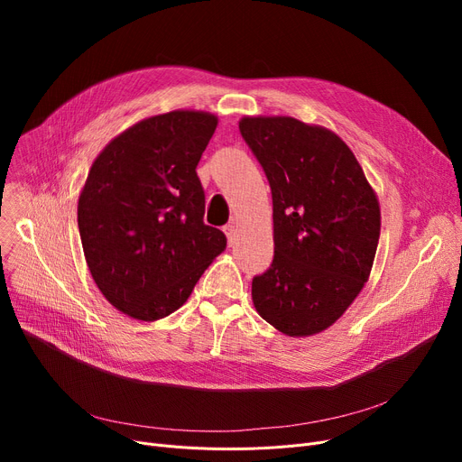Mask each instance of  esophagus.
<instances>
[{
  "label": "esophagus",
  "mask_w": 462,
  "mask_h": 462,
  "mask_svg": "<svg viewBox=\"0 0 462 462\" xmlns=\"http://www.w3.org/2000/svg\"><path fill=\"white\" fill-rule=\"evenodd\" d=\"M225 234H226V237H228V244L232 245L234 241H236V237H237V226H236V225H226V226H225Z\"/></svg>",
  "instance_id": "esophagus-1"
}]
</instances>
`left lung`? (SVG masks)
<instances>
[{
  "instance_id": "left-lung-1",
  "label": "left lung",
  "mask_w": 462,
  "mask_h": 462,
  "mask_svg": "<svg viewBox=\"0 0 462 462\" xmlns=\"http://www.w3.org/2000/svg\"><path fill=\"white\" fill-rule=\"evenodd\" d=\"M241 136L272 187L275 256L253 279L260 317L310 337L343 317L369 281L380 204L345 140L290 116H244Z\"/></svg>"
}]
</instances>
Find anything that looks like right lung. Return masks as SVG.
Listing matches in <instances>:
<instances>
[{"label": "right lung", "mask_w": 462, "mask_h": 462, "mask_svg": "<svg viewBox=\"0 0 462 462\" xmlns=\"http://www.w3.org/2000/svg\"><path fill=\"white\" fill-rule=\"evenodd\" d=\"M218 117L172 110L140 119L95 157L79 197L89 273L119 312L155 322L178 310L226 236L204 225L197 164Z\"/></svg>", "instance_id": "obj_1"}]
</instances>
